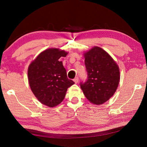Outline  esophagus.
I'll use <instances>...</instances> for the list:
<instances>
[{
    "label": "esophagus",
    "instance_id": "1",
    "mask_svg": "<svg viewBox=\"0 0 147 147\" xmlns=\"http://www.w3.org/2000/svg\"><path fill=\"white\" fill-rule=\"evenodd\" d=\"M73 80H74V83L77 84V83L78 82V77H76V78H74V79Z\"/></svg>",
    "mask_w": 147,
    "mask_h": 147
}]
</instances>
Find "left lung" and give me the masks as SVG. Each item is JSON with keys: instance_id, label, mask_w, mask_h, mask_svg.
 I'll use <instances>...</instances> for the list:
<instances>
[{"instance_id": "1", "label": "left lung", "mask_w": 147, "mask_h": 147, "mask_svg": "<svg viewBox=\"0 0 147 147\" xmlns=\"http://www.w3.org/2000/svg\"><path fill=\"white\" fill-rule=\"evenodd\" d=\"M88 80L80 88L90 102L100 105L108 100L117 89L120 80L119 66L100 47H94L84 54Z\"/></svg>"}]
</instances>
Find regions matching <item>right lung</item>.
Segmentation results:
<instances>
[{
  "label": "right lung",
  "instance_id": "right-lung-1",
  "mask_svg": "<svg viewBox=\"0 0 147 147\" xmlns=\"http://www.w3.org/2000/svg\"><path fill=\"white\" fill-rule=\"evenodd\" d=\"M68 53L59 49H49L31 62L28 69L30 87L38 100L53 108L60 104L67 89L74 84L67 76L61 57Z\"/></svg>",
  "mask_w": 147,
  "mask_h": 147
}]
</instances>
